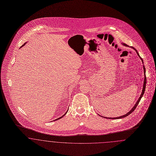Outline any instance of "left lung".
Masks as SVG:
<instances>
[{
	"label": "left lung",
	"instance_id": "8db88e82",
	"mask_svg": "<svg viewBox=\"0 0 156 156\" xmlns=\"http://www.w3.org/2000/svg\"><path fill=\"white\" fill-rule=\"evenodd\" d=\"M124 46H126V47H129L128 45H127L126 44H122ZM134 50H135V51L137 53V55H138L139 57L141 59V60H142V63L144 64V62H143V60L142 59V58L139 56V54L138 52V51L135 49V48H133V47H132ZM143 68H144V84H143V88H142V93H141V94H140V97L139 98L138 100L137 101V102H136V104H135V105L133 106V107L131 109V110L129 111V112H128L127 113H126V114H124V115H122V116H120V117H115V118H108L109 119H122V118H124V117H127V116H128L129 115H130L132 112H133L134 111V110L135 109V108H136V106H138V105L139 104V102H140V99H141V98H142V96H143V95H144V91H145V87H146V84H147V78H146V75H145V66H144V65H143ZM101 117H104L103 116H101V115H100ZM104 118H106V119H107L106 117H104Z\"/></svg>",
	"mask_w": 156,
	"mask_h": 156
}]
</instances>
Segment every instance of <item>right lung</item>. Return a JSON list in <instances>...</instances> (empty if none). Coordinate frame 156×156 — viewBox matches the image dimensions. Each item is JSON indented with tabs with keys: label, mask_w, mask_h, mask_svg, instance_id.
I'll return each mask as SVG.
<instances>
[{
	"label": "right lung",
	"mask_w": 156,
	"mask_h": 156,
	"mask_svg": "<svg viewBox=\"0 0 156 156\" xmlns=\"http://www.w3.org/2000/svg\"><path fill=\"white\" fill-rule=\"evenodd\" d=\"M26 43H27V42H25V43H24V44H23V45H22V46H21V47H20V48H21V47H23V46H24V45H25V44H26ZM68 111H66V112H65V114H64V115H62V117H59V118H58V119H56V120H59V119H62V117H64V116H65V115H66V113H67V112H68ZM55 120H54V121H55Z\"/></svg>",
	"instance_id": "add662e5"
}]
</instances>
